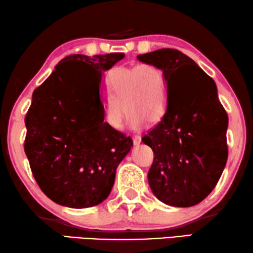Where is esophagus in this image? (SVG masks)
<instances>
[{
    "mask_svg": "<svg viewBox=\"0 0 253 253\" xmlns=\"http://www.w3.org/2000/svg\"><path fill=\"white\" fill-rule=\"evenodd\" d=\"M132 140H133V143L135 144V146H138V144H140V142H141V136L133 135L132 136Z\"/></svg>",
    "mask_w": 253,
    "mask_h": 253,
    "instance_id": "34e87169",
    "label": "esophagus"
}]
</instances>
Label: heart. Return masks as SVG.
<instances>
[{
    "label": "heart",
    "instance_id": "1",
    "mask_svg": "<svg viewBox=\"0 0 253 253\" xmlns=\"http://www.w3.org/2000/svg\"><path fill=\"white\" fill-rule=\"evenodd\" d=\"M105 85L110 97L103 101V118L111 129L122 127L126 115L124 106L129 112V122L133 127L143 121H159L165 113L167 81L163 70L154 64L115 67L107 74Z\"/></svg>",
    "mask_w": 253,
    "mask_h": 253
}]
</instances>
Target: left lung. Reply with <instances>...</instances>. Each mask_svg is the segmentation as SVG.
<instances>
[{"label": "left lung", "mask_w": 253, "mask_h": 253, "mask_svg": "<svg viewBox=\"0 0 253 253\" xmlns=\"http://www.w3.org/2000/svg\"><path fill=\"white\" fill-rule=\"evenodd\" d=\"M138 59L159 67L167 81V109L142 138L155 155L149 185L165 204L194 206L209 196L225 167L226 111L215 82L185 53L165 48L139 55ZM186 65L198 72L185 77Z\"/></svg>", "instance_id": "left-lung-1"}]
</instances>
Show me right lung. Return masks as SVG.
<instances>
[{"instance_id":"obj_1","label":"right lung","mask_w":253,"mask_h":253,"mask_svg":"<svg viewBox=\"0 0 253 253\" xmlns=\"http://www.w3.org/2000/svg\"><path fill=\"white\" fill-rule=\"evenodd\" d=\"M123 58L122 52L67 56L32 94L24 152L37 184L57 204L84 209L106 200L119 164L133 146L104 122L101 99L88 109L86 88L74 72L87 65L102 81L103 72Z\"/></svg>"}]
</instances>
